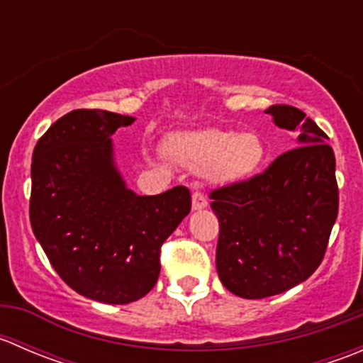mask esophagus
<instances>
[{
  "instance_id": "1",
  "label": "esophagus",
  "mask_w": 363,
  "mask_h": 363,
  "mask_svg": "<svg viewBox=\"0 0 363 363\" xmlns=\"http://www.w3.org/2000/svg\"><path fill=\"white\" fill-rule=\"evenodd\" d=\"M191 205H193V211H200V208L207 207V196L202 195L200 191H195L191 196Z\"/></svg>"
}]
</instances>
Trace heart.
Wrapping results in <instances>:
<instances>
[{"label":"heart","mask_w":363,"mask_h":363,"mask_svg":"<svg viewBox=\"0 0 363 363\" xmlns=\"http://www.w3.org/2000/svg\"><path fill=\"white\" fill-rule=\"evenodd\" d=\"M164 151L189 170H203L214 184H232L251 177L265 156L258 135L219 128L172 135L164 142Z\"/></svg>","instance_id":"obj_1"}]
</instances>
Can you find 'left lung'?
I'll return each mask as SVG.
<instances>
[{
    "label": "left lung",
    "instance_id": "obj_1",
    "mask_svg": "<svg viewBox=\"0 0 363 363\" xmlns=\"http://www.w3.org/2000/svg\"><path fill=\"white\" fill-rule=\"evenodd\" d=\"M276 126L298 131V147L247 181L208 195L219 221L216 269L242 298L279 295L320 267L337 219L334 149L316 123L291 105L265 111Z\"/></svg>",
    "mask_w": 363,
    "mask_h": 363
}]
</instances>
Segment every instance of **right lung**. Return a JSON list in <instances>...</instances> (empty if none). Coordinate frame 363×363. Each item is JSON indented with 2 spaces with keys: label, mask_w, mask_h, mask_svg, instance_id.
Listing matches in <instances>:
<instances>
[{
  "label": "right lung",
  "mask_w": 363,
  "mask_h": 363,
  "mask_svg": "<svg viewBox=\"0 0 363 363\" xmlns=\"http://www.w3.org/2000/svg\"><path fill=\"white\" fill-rule=\"evenodd\" d=\"M133 121L100 108L72 111L33 151V233L72 290L104 303L135 302L155 288L161 246L191 211L184 186L155 196L126 188L112 135Z\"/></svg>",
  "instance_id": "1"
}]
</instances>
